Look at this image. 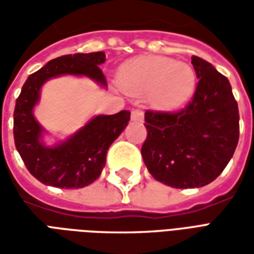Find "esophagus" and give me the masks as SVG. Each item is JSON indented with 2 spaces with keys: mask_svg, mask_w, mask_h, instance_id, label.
Returning a JSON list of instances; mask_svg holds the SVG:
<instances>
[{
  "mask_svg": "<svg viewBox=\"0 0 254 254\" xmlns=\"http://www.w3.org/2000/svg\"><path fill=\"white\" fill-rule=\"evenodd\" d=\"M144 118V110L143 109H134V110L132 111V120H134V121H141Z\"/></svg>",
  "mask_w": 254,
  "mask_h": 254,
  "instance_id": "34e87169",
  "label": "esophagus"
}]
</instances>
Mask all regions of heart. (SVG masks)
Returning a JSON list of instances; mask_svg holds the SVG:
<instances>
[{
	"label": "heart",
	"instance_id": "obj_1",
	"mask_svg": "<svg viewBox=\"0 0 254 254\" xmlns=\"http://www.w3.org/2000/svg\"><path fill=\"white\" fill-rule=\"evenodd\" d=\"M118 85L127 94L147 95L151 105L174 109L184 105L196 87V74L190 65L158 56L138 57L122 65Z\"/></svg>",
	"mask_w": 254,
	"mask_h": 254
}]
</instances>
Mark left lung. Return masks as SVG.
<instances>
[{
  "mask_svg": "<svg viewBox=\"0 0 254 254\" xmlns=\"http://www.w3.org/2000/svg\"><path fill=\"white\" fill-rule=\"evenodd\" d=\"M198 78L191 100L174 113L145 111L141 155L156 181L177 189L201 188L220 176L240 138V113L229 80L193 56Z\"/></svg>",
  "mask_w": 254,
  "mask_h": 254,
  "instance_id": "1",
  "label": "left lung"
}]
</instances>
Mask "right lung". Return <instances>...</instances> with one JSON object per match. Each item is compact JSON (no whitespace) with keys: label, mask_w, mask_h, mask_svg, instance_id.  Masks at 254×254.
<instances>
[{"label":"right lung","mask_w":254,"mask_h":254,"mask_svg":"<svg viewBox=\"0 0 254 254\" xmlns=\"http://www.w3.org/2000/svg\"><path fill=\"white\" fill-rule=\"evenodd\" d=\"M105 61L103 52L67 54L52 60L28 76L16 99L13 113L16 149L28 171L45 185L78 189L98 180L106 165L107 149L130 120V111L127 110L113 116H98L64 143L54 147H46L42 143L43 129L32 113L41 96L42 85L49 78L74 74L91 77L106 87V77L99 67Z\"/></svg>","instance_id":"right-lung-1"}]
</instances>
